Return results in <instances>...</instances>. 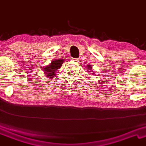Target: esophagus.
Wrapping results in <instances>:
<instances>
[{
    "instance_id": "esophagus-1",
    "label": "esophagus",
    "mask_w": 146,
    "mask_h": 146,
    "mask_svg": "<svg viewBox=\"0 0 146 146\" xmlns=\"http://www.w3.org/2000/svg\"><path fill=\"white\" fill-rule=\"evenodd\" d=\"M72 60H74V61H75V62H79V58H73V59H72Z\"/></svg>"
}]
</instances>
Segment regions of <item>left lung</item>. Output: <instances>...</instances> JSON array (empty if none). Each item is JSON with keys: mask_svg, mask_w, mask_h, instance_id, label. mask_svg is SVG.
<instances>
[{"mask_svg": "<svg viewBox=\"0 0 146 146\" xmlns=\"http://www.w3.org/2000/svg\"><path fill=\"white\" fill-rule=\"evenodd\" d=\"M87 67V68H88V71H91L92 70V66H91V64H88V66H87V67ZM88 72H90V71H88ZM92 73H94V72Z\"/></svg>", "mask_w": 146, "mask_h": 146, "instance_id": "8db88e82", "label": "left lung"}]
</instances>
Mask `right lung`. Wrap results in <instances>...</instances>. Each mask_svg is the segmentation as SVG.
I'll list each match as a JSON object with an SVG mask.
<instances>
[{
    "instance_id": "add662e5",
    "label": "right lung",
    "mask_w": 146,
    "mask_h": 146,
    "mask_svg": "<svg viewBox=\"0 0 146 146\" xmlns=\"http://www.w3.org/2000/svg\"><path fill=\"white\" fill-rule=\"evenodd\" d=\"M63 62L64 59H55L53 61H52L51 63L46 67H44L43 71L45 72V74L47 75L48 78H53L54 75H56L57 69H60Z\"/></svg>"
}]
</instances>
